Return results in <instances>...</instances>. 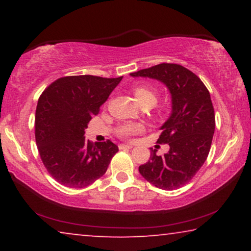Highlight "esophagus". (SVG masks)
<instances>
[{
  "label": "esophagus",
  "mask_w": 251,
  "mask_h": 251,
  "mask_svg": "<svg viewBox=\"0 0 251 251\" xmlns=\"http://www.w3.org/2000/svg\"><path fill=\"white\" fill-rule=\"evenodd\" d=\"M119 149L120 150H130V149H132V145L131 144H120Z\"/></svg>",
  "instance_id": "1"
}]
</instances>
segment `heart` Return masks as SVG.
I'll return each instance as SVG.
<instances>
[{"label":"heart","instance_id":"obj_1","mask_svg":"<svg viewBox=\"0 0 251 251\" xmlns=\"http://www.w3.org/2000/svg\"><path fill=\"white\" fill-rule=\"evenodd\" d=\"M133 94L137 101L140 105H151L153 106L156 102L157 99V92L154 88L146 87V85H137L133 89ZM143 129V126L138 125V123H132V122H126L122 123L118 126L116 129V133L121 138H128V137L135 135V133L139 132Z\"/></svg>","mask_w":251,"mask_h":251}]
</instances>
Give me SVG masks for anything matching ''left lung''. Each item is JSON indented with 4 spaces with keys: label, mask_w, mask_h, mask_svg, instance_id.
Masks as SVG:
<instances>
[{
    "label": "left lung",
    "mask_w": 251,
    "mask_h": 251,
    "mask_svg": "<svg viewBox=\"0 0 251 251\" xmlns=\"http://www.w3.org/2000/svg\"><path fill=\"white\" fill-rule=\"evenodd\" d=\"M130 75L156 78L169 89L173 113L161 128L157 143L168 144L170 150L164 155L152 150L139 173L155 187L177 190L197 175L210 151L215 132L210 94L198 75L178 64L162 63Z\"/></svg>",
    "instance_id": "obj_1"
}]
</instances>
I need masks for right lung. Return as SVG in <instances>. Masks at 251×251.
I'll return each mask as SVG.
<instances>
[{
    "mask_svg": "<svg viewBox=\"0 0 251 251\" xmlns=\"http://www.w3.org/2000/svg\"><path fill=\"white\" fill-rule=\"evenodd\" d=\"M123 76L74 75L57 78L41 94L35 112V140L41 160L58 183L83 188L107 170L118 146L94 144L84 130Z\"/></svg>",
    "mask_w": 251,
    "mask_h": 251,
    "instance_id": "right-lung-1",
    "label": "right lung"
}]
</instances>
